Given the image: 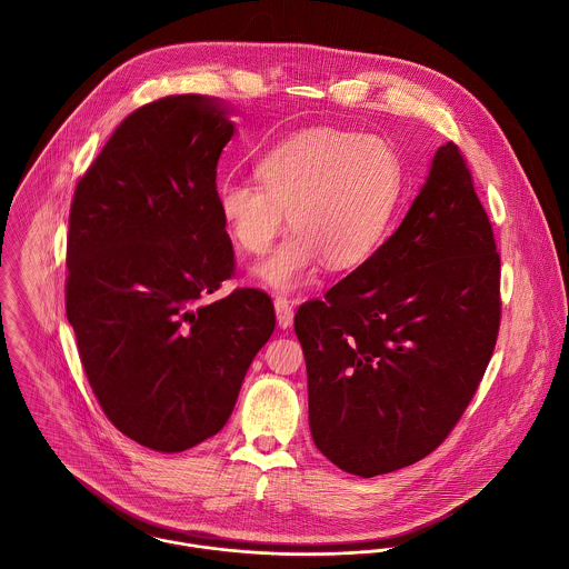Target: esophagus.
<instances>
[{
  "label": "esophagus",
  "mask_w": 569,
  "mask_h": 569,
  "mask_svg": "<svg viewBox=\"0 0 569 569\" xmlns=\"http://www.w3.org/2000/svg\"><path fill=\"white\" fill-rule=\"evenodd\" d=\"M273 309H276V320L280 328H291L293 325V307L287 298H276L273 300Z\"/></svg>",
  "instance_id": "esophagus-1"
}]
</instances>
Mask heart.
Listing matches in <instances>:
<instances>
[{
	"label": "heart",
	"instance_id": "1",
	"mask_svg": "<svg viewBox=\"0 0 569 569\" xmlns=\"http://www.w3.org/2000/svg\"><path fill=\"white\" fill-rule=\"evenodd\" d=\"M256 181H223L217 210L234 243L264 253L287 226L293 234L256 264L278 293L307 287L320 264L355 269L386 241L401 194L403 162L379 136L332 127L305 129L258 163Z\"/></svg>",
	"mask_w": 569,
	"mask_h": 569
}]
</instances>
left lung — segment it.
Returning <instances> with one entry per match:
<instances>
[{"instance_id": "1", "label": "left lung", "mask_w": 569, "mask_h": 569, "mask_svg": "<svg viewBox=\"0 0 569 569\" xmlns=\"http://www.w3.org/2000/svg\"><path fill=\"white\" fill-rule=\"evenodd\" d=\"M499 307L487 212L447 142L397 232L296 313L316 447L361 478L429 456L482 381Z\"/></svg>"}]
</instances>
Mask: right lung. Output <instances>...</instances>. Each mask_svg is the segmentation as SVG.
I'll return each instance as SVG.
<instances>
[{
    "label": "right lung",
    "instance_id": "1",
    "mask_svg": "<svg viewBox=\"0 0 569 569\" xmlns=\"http://www.w3.org/2000/svg\"><path fill=\"white\" fill-rule=\"evenodd\" d=\"M234 111L168 96L133 111L84 172L70 210L66 309L107 418L162 453L219 433L273 332L267 293L237 289L217 210V163Z\"/></svg>",
    "mask_w": 569,
    "mask_h": 569
}]
</instances>
